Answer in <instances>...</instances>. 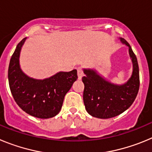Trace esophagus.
Segmentation results:
<instances>
[{"label": "esophagus", "instance_id": "obj_1", "mask_svg": "<svg viewBox=\"0 0 152 152\" xmlns=\"http://www.w3.org/2000/svg\"><path fill=\"white\" fill-rule=\"evenodd\" d=\"M84 73H83V71L81 69V68H77V76H78V79H81V77H83Z\"/></svg>", "mask_w": 152, "mask_h": 152}]
</instances>
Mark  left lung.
I'll return each mask as SVG.
<instances>
[{
	"label": "left lung",
	"mask_w": 152,
	"mask_h": 152,
	"mask_svg": "<svg viewBox=\"0 0 152 152\" xmlns=\"http://www.w3.org/2000/svg\"><path fill=\"white\" fill-rule=\"evenodd\" d=\"M122 43L129 47V54L132 63L131 77L124 84L111 83L96 70L84 68L85 76L84 100L87 112L94 117L109 119L126 111L135 100L139 89V70L136 56L126 40L119 38Z\"/></svg>",
	"instance_id": "obj_1"
}]
</instances>
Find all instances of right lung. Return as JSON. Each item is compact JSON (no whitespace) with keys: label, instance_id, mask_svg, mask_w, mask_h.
I'll return each mask as SVG.
<instances>
[{"label":"right lung","instance_id":"obj_1","mask_svg":"<svg viewBox=\"0 0 152 152\" xmlns=\"http://www.w3.org/2000/svg\"><path fill=\"white\" fill-rule=\"evenodd\" d=\"M26 38L17 45L10 61L8 80L17 105L26 113L40 119L54 117L61 110L65 94L77 80V70L59 72L45 79L24 73L20 64V51Z\"/></svg>","mask_w":152,"mask_h":152}]
</instances>
